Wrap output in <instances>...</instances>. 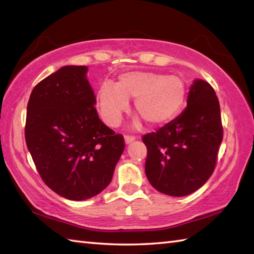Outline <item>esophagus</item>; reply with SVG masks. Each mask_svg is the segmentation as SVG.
Here are the masks:
<instances>
[{
	"label": "esophagus",
	"mask_w": 254,
	"mask_h": 254,
	"mask_svg": "<svg viewBox=\"0 0 254 254\" xmlns=\"http://www.w3.org/2000/svg\"><path fill=\"white\" fill-rule=\"evenodd\" d=\"M134 139H135V136H133V135H124V141H126V143L127 144H128V143H131V142H133Z\"/></svg>",
	"instance_id": "1"
}]
</instances>
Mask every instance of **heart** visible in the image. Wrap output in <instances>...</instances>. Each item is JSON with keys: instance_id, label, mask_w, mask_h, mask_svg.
<instances>
[{"instance_id": "1", "label": "heart", "mask_w": 254, "mask_h": 254, "mask_svg": "<svg viewBox=\"0 0 254 254\" xmlns=\"http://www.w3.org/2000/svg\"><path fill=\"white\" fill-rule=\"evenodd\" d=\"M187 86L176 75L132 71L121 74L118 83L104 82L97 91V106L108 126L120 124L128 109V99H135L138 116L148 126L157 127L172 120L185 106Z\"/></svg>"}]
</instances>
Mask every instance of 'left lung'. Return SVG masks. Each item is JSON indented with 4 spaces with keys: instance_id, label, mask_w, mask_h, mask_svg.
<instances>
[{
    "instance_id": "8db88e82",
    "label": "left lung",
    "mask_w": 254,
    "mask_h": 254,
    "mask_svg": "<svg viewBox=\"0 0 254 254\" xmlns=\"http://www.w3.org/2000/svg\"><path fill=\"white\" fill-rule=\"evenodd\" d=\"M142 139L147 147L145 174L156 190L171 196L196 191L214 172L223 141L219 101L212 86L194 80L181 115Z\"/></svg>"
}]
</instances>
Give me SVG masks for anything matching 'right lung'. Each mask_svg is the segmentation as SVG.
<instances>
[{
	"label": "right lung",
	"instance_id": "1",
	"mask_svg": "<svg viewBox=\"0 0 254 254\" xmlns=\"http://www.w3.org/2000/svg\"><path fill=\"white\" fill-rule=\"evenodd\" d=\"M87 67L66 65L38 83L27 105L25 138L42 181L82 201L111 182L124 150L122 134L99 119Z\"/></svg>",
	"mask_w": 254,
	"mask_h": 254
}]
</instances>
